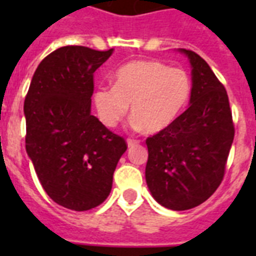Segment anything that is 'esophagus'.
I'll list each match as a JSON object with an SVG mask.
<instances>
[{
  "instance_id": "obj_1",
  "label": "esophagus",
  "mask_w": 256,
  "mask_h": 256,
  "mask_svg": "<svg viewBox=\"0 0 256 256\" xmlns=\"http://www.w3.org/2000/svg\"><path fill=\"white\" fill-rule=\"evenodd\" d=\"M138 144V140H128V148H134V146H136Z\"/></svg>"
}]
</instances>
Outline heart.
I'll list each match as a JSON object with an SVG mask.
<instances>
[{
    "label": "heart",
    "mask_w": 256,
    "mask_h": 256,
    "mask_svg": "<svg viewBox=\"0 0 256 256\" xmlns=\"http://www.w3.org/2000/svg\"><path fill=\"white\" fill-rule=\"evenodd\" d=\"M191 92V80L184 70L138 60L120 66L112 76V86L98 88L92 98L104 126L116 128L130 106L132 126L158 134L184 112Z\"/></svg>",
    "instance_id": "1"
}]
</instances>
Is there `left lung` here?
Masks as SVG:
<instances>
[{
  "mask_svg": "<svg viewBox=\"0 0 256 256\" xmlns=\"http://www.w3.org/2000/svg\"><path fill=\"white\" fill-rule=\"evenodd\" d=\"M190 106L164 132L148 138L146 183L156 202L183 211L210 198L222 182L234 124L226 88L200 56L186 49Z\"/></svg>",
  "mask_w": 256,
  "mask_h": 256,
  "instance_id": "left-lung-1",
  "label": "left lung"
}]
</instances>
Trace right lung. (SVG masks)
Instances as JSON below:
<instances>
[{"instance_id":"1","label":"right lung","mask_w":256,"mask_h":256,"mask_svg":"<svg viewBox=\"0 0 256 256\" xmlns=\"http://www.w3.org/2000/svg\"><path fill=\"white\" fill-rule=\"evenodd\" d=\"M112 52L54 50L38 65L26 94V152L46 194L69 210H90L108 198L128 148L92 114V74Z\"/></svg>"}]
</instances>
